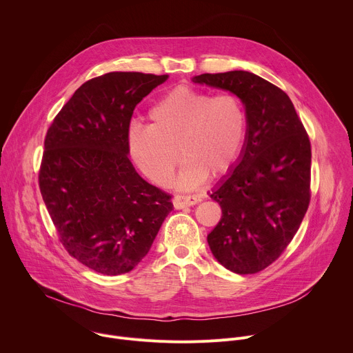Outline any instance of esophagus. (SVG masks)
<instances>
[{
  "label": "esophagus",
  "instance_id": "1",
  "mask_svg": "<svg viewBox=\"0 0 353 353\" xmlns=\"http://www.w3.org/2000/svg\"><path fill=\"white\" fill-rule=\"evenodd\" d=\"M199 201V198L194 195H176L173 198V205L176 209H183L185 206H192Z\"/></svg>",
  "mask_w": 353,
  "mask_h": 353
}]
</instances>
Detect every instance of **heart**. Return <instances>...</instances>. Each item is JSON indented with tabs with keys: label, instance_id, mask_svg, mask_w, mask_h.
<instances>
[{
	"label": "heart",
	"instance_id": "obj_1",
	"mask_svg": "<svg viewBox=\"0 0 353 353\" xmlns=\"http://www.w3.org/2000/svg\"><path fill=\"white\" fill-rule=\"evenodd\" d=\"M150 126H134L129 150L139 169L158 184H168L179 162L185 159L179 184L192 188L206 174L225 173L239 158L247 137V112L232 94L214 95L176 87L148 112ZM179 152H176V150Z\"/></svg>",
	"mask_w": 353,
	"mask_h": 353
}]
</instances>
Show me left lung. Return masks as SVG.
<instances>
[{
    "mask_svg": "<svg viewBox=\"0 0 353 353\" xmlns=\"http://www.w3.org/2000/svg\"><path fill=\"white\" fill-rule=\"evenodd\" d=\"M192 81L236 94L245 106L241 158L210 194L221 219L208 244L225 269L254 274L280 258L307 210L309 136L290 97L251 72L203 73Z\"/></svg>",
    "mask_w": 353,
    "mask_h": 353,
    "instance_id": "obj_1",
    "label": "left lung"
}]
</instances>
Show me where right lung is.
Here are the masks:
<instances>
[{"label": "right lung", "mask_w": 353, "mask_h": 353, "mask_svg": "<svg viewBox=\"0 0 353 353\" xmlns=\"http://www.w3.org/2000/svg\"><path fill=\"white\" fill-rule=\"evenodd\" d=\"M168 77H94L74 91L47 132L39 172L44 203L68 254L97 273L133 270L173 209L172 195L147 183L129 159L133 110Z\"/></svg>", "instance_id": "1"}]
</instances>
